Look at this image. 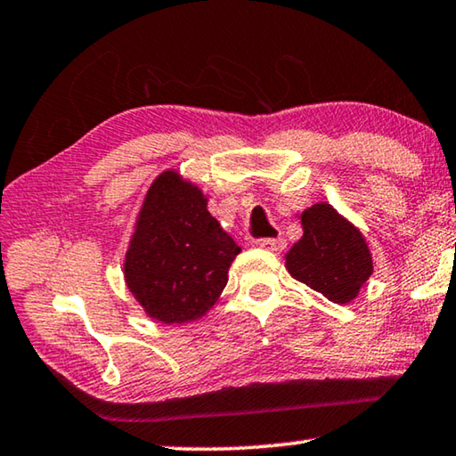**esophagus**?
Masks as SVG:
<instances>
[{"label":"esophagus","instance_id":"34e87169","mask_svg":"<svg viewBox=\"0 0 456 456\" xmlns=\"http://www.w3.org/2000/svg\"><path fill=\"white\" fill-rule=\"evenodd\" d=\"M258 246H260V248H265V250L281 252L287 246V240H285V238H281V236L279 238H263V240L258 242Z\"/></svg>","mask_w":456,"mask_h":456}]
</instances>
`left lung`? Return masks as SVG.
<instances>
[{
	"instance_id": "obj_1",
	"label": "left lung",
	"mask_w": 456,
	"mask_h": 456,
	"mask_svg": "<svg viewBox=\"0 0 456 456\" xmlns=\"http://www.w3.org/2000/svg\"><path fill=\"white\" fill-rule=\"evenodd\" d=\"M303 238L287 252L290 277L333 303L354 301L374 273L363 234L330 204L301 214Z\"/></svg>"
}]
</instances>
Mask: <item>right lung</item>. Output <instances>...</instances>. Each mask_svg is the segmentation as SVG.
Wrapping results in <instances>:
<instances>
[{"instance_id": "add662e5", "label": "right lung", "mask_w": 456, "mask_h": 456, "mask_svg": "<svg viewBox=\"0 0 456 456\" xmlns=\"http://www.w3.org/2000/svg\"><path fill=\"white\" fill-rule=\"evenodd\" d=\"M240 246L177 171L155 177L125 255V282L149 317L188 323L214 307Z\"/></svg>"}]
</instances>
